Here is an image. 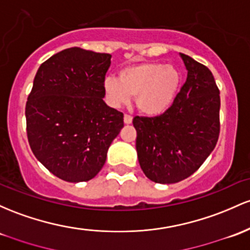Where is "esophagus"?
Wrapping results in <instances>:
<instances>
[{
	"instance_id": "34e87169",
	"label": "esophagus",
	"mask_w": 250,
	"mask_h": 250,
	"mask_svg": "<svg viewBox=\"0 0 250 250\" xmlns=\"http://www.w3.org/2000/svg\"><path fill=\"white\" fill-rule=\"evenodd\" d=\"M123 121H125V125H130L131 121H133V117H131L130 115H127V114H125V117H123Z\"/></svg>"
}]
</instances>
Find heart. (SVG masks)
<instances>
[{
    "label": "heart",
    "instance_id": "heart-1",
    "mask_svg": "<svg viewBox=\"0 0 250 250\" xmlns=\"http://www.w3.org/2000/svg\"><path fill=\"white\" fill-rule=\"evenodd\" d=\"M119 79L104 81V94L111 106L119 108L135 97L139 111L147 116H160L173 104L179 91L180 72L173 65L146 62L123 67Z\"/></svg>",
    "mask_w": 250,
    "mask_h": 250
}]
</instances>
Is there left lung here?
<instances>
[{"instance_id":"obj_1","label":"left lung","mask_w":250,"mask_h":250,"mask_svg":"<svg viewBox=\"0 0 250 250\" xmlns=\"http://www.w3.org/2000/svg\"><path fill=\"white\" fill-rule=\"evenodd\" d=\"M188 78L173 104L160 116H135L136 152L152 182L173 184L203 165L218 141L221 98L211 71L180 54Z\"/></svg>"}]
</instances>
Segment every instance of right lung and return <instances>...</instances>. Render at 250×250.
<instances>
[{
    "mask_svg": "<svg viewBox=\"0 0 250 250\" xmlns=\"http://www.w3.org/2000/svg\"><path fill=\"white\" fill-rule=\"evenodd\" d=\"M109 53L66 48L40 65L26 103L27 138L35 158L65 182L101 171L123 114L103 101Z\"/></svg>",
    "mask_w": 250,
    "mask_h": 250,
    "instance_id": "1",
    "label": "right lung"
}]
</instances>
